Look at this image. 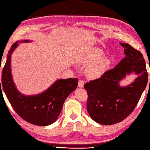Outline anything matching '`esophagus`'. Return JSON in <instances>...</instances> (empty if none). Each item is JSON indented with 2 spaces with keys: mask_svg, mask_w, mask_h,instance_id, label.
Instances as JSON below:
<instances>
[{
  "mask_svg": "<svg viewBox=\"0 0 150 150\" xmlns=\"http://www.w3.org/2000/svg\"><path fill=\"white\" fill-rule=\"evenodd\" d=\"M84 86V81L83 80H79L78 81V87H83Z\"/></svg>",
  "mask_w": 150,
  "mask_h": 150,
  "instance_id": "obj_1",
  "label": "esophagus"
}]
</instances>
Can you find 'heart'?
I'll use <instances>...</instances> for the list:
<instances>
[{
    "label": "heart",
    "mask_w": 150,
    "mask_h": 150,
    "mask_svg": "<svg viewBox=\"0 0 150 150\" xmlns=\"http://www.w3.org/2000/svg\"><path fill=\"white\" fill-rule=\"evenodd\" d=\"M104 53L99 49H96L83 59L84 64H89L86 69V74L89 78L95 79L103 76L110 67L111 60L108 57H104Z\"/></svg>",
    "instance_id": "heart-1"
}]
</instances>
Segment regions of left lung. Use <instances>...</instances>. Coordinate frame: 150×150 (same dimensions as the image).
Masks as SVG:
<instances>
[{"instance_id": "1", "label": "left lung", "mask_w": 150, "mask_h": 150, "mask_svg": "<svg viewBox=\"0 0 150 150\" xmlns=\"http://www.w3.org/2000/svg\"><path fill=\"white\" fill-rule=\"evenodd\" d=\"M125 57L100 78L84 85L88 98L87 110L93 120L110 125L122 121L133 111L148 83L146 62L142 53L131 45L120 43ZM134 72L137 78L127 86L119 81Z\"/></svg>"}]
</instances>
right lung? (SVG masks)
Returning a JSON list of instances; mask_svg holds the SVG:
<instances>
[{"label": "right lung", "instance_id": "obj_1", "mask_svg": "<svg viewBox=\"0 0 150 150\" xmlns=\"http://www.w3.org/2000/svg\"><path fill=\"white\" fill-rule=\"evenodd\" d=\"M29 42L22 40L20 42ZM19 42L12 45L8 52L6 62L2 69V86L8 100L15 112L22 119L38 126L51 125L57 120L63 108L64 100L76 89L77 78L60 79L46 91L36 95L27 96L16 89L11 72V56ZM1 86V80H0Z\"/></svg>", "mask_w": 150, "mask_h": 150}]
</instances>
